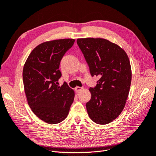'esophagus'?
Segmentation results:
<instances>
[{
  "label": "esophagus",
  "instance_id": "obj_1",
  "mask_svg": "<svg viewBox=\"0 0 156 156\" xmlns=\"http://www.w3.org/2000/svg\"><path fill=\"white\" fill-rule=\"evenodd\" d=\"M82 89H83V87H77L75 88V91L76 92H77V93H79V92H80Z\"/></svg>",
  "mask_w": 156,
  "mask_h": 156
}]
</instances>
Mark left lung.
<instances>
[{"label": "left lung", "instance_id": "1", "mask_svg": "<svg viewBox=\"0 0 156 156\" xmlns=\"http://www.w3.org/2000/svg\"><path fill=\"white\" fill-rule=\"evenodd\" d=\"M91 77L99 76L91 98L86 103L93 122L105 125L116 119L126 105L131 81L130 62L122 48L103 39H78Z\"/></svg>", "mask_w": 156, "mask_h": 156}]
</instances>
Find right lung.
<instances>
[{"label":"right lung","instance_id":"obj_1","mask_svg":"<svg viewBox=\"0 0 156 156\" xmlns=\"http://www.w3.org/2000/svg\"><path fill=\"white\" fill-rule=\"evenodd\" d=\"M74 39H65L40 44L32 51L23 71L24 88L29 105L41 120L50 124L66 118L73 102V90L64 82L61 87L60 62Z\"/></svg>","mask_w":156,"mask_h":156}]
</instances>
